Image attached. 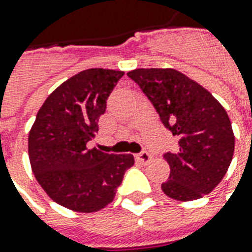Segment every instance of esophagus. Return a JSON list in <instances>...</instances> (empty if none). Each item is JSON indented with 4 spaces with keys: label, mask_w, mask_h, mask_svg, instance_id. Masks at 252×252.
Wrapping results in <instances>:
<instances>
[{
    "label": "esophagus",
    "mask_w": 252,
    "mask_h": 252,
    "mask_svg": "<svg viewBox=\"0 0 252 252\" xmlns=\"http://www.w3.org/2000/svg\"><path fill=\"white\" fill-rule=\"evenodd\" d=\"M136 158L138 161H140L142 163H147L151 159V154L147 153V151H140L139 154H136Z\"/></svg>",
    "instance_id": "1"
}]
</instances>
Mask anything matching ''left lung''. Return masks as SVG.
<instances>
[{
	"mask_svg": "<svg viewBox=\"0 0 252 252\" xmlns=\"http://www.w3.org/2000/svg\"><path fill=\"white\" fill-rule=\"evenodd\" d=\"M147 96L163 126L179 138V150L165 153L170 175L162 191L176 200L199 199L220 184L229 168L235 136L225 109L200 84L172 68L126 73Z\"/></svg>",
	"mask_w": 252,
	"mask_h": 252,
	"instance_id": "obj_1",
	"label": "left lung"
}]
</instances>
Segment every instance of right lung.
I'll list each match as a JSON object with an SVG mask.
<instances>
[{"instance_id":"right-lung-1","label":"right lung","mask_w":252,"mask_h":252,"mask_svg":"<svg viewBox=\"0 0 252 252\" xmlns=\"http://www.w3.org/2000/svg\"><path fill=\"white\" fill-rule=\"evenodd\" d=\"M124 72L91 68L59 86L42 105L28 136L36 180L56 203L79 213L98 212L114 199L132 154H108L95 138L106 101Z\"/></svg>"}]
</instances>
